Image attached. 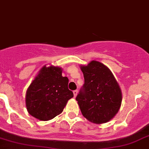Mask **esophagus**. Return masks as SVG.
Returning a JSON list of instances; mask_svg holds the SVG:
<instances>
[{
  "mask_svg": "<svg viewBox=\"0 0 149 149\" xmlns=\"http://www.w3.org/2000/svg\"><path fill=\"white\" fill-rule=\"evenodd\" d=\"M73 94H74V97H76L77 95V94H78V91L77 90L73 91Z\"/></svg>",
  "mask_w": 149,
  "mask_h": 149,
  "instance_id": "obj_1",
  "label": "esophagus"
}]
</instances>
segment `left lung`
<instances>
[{
  "instance_id": "8db88e82",
  "label": "left lung",
  "mask_w": 149,
  "mask_h": 149,
  "mask_svg": "<svg viewBox=\"0 0 149 149\" xmlns=\"http://www.w3.org/2000/svg\"><path fill=\"white\" fill-rule=\"evenodd\" d=\"M84 84L76 100L83 116L94 124H104L112 119L119 111L122 93L119 83L106 65L92 60L80 65Z\"/></svg>"
}]
</instances>
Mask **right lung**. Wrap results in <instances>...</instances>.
<instances>
[{
    "instance_id": "right-lung-1",
    "label": "right lung",
    "mask_w": 149,
    "mask_h": 149,
    "mask_svg": "<svg viewBox=\"0 0 149 149\" xmlns=\"http://www.w3.org/2000/svg\"><path fill=\"white\" fill-rule=\"evenodd\" d=\"M58 66L44 65L26 91L28 113L40 121H48L60 114L68 100L74 97L68 89L69 79L62 77Z\"/></svg>"
}]
</instances>
